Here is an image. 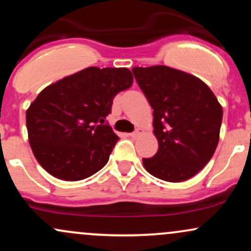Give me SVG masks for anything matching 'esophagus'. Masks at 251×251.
<instances>
[{
	"mask_svg": "<svg viewBox=\"0 0 251 251\" xmlns=\"http://www.w3.org/2000/svg\"><path fill=\"white\" fill-rule=\"evenodd\" d=\"M140 133H142V129H140V128H137V129H135L134 132H132V133H129V137L135 138V137H138V135H139Z\"/></svg>",
	"mask_w": 251,
	"mask_h": 251,
	"instance_id": "34e87169",
	"label": "esophagus"
}]
</instances>
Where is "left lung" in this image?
Returning a JSON list of instances; mask_svg holds the SVG:
<instances>
[{"mask_svg":"<svg viewBox=\"0 0 251 251\" xmlns=\"http://www.w3.org/2000/svg\"><path fill=\"white\" fill-rule=\"evenodd\" d=\"M138 85L153 108L158 151L144 168L159 179L183 181L197 175L215 153L223 108L201 79L168 66L134 67Z\"/></svg>","mask_w":251,"mask_h":251,"instance_id":"obj_1","label":"left lung"}]
</instances>
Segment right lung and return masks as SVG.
<instances>
[{
  "mask_svg": "<svg viewBox=\"0 0 251 251\" xmlns=\"http://www.w3.org/2000/svg\"><path fill=\"white\" fill-rule=\"evenodd\" d=\"M127 68L88 67L47 86L25 112L36 160L62 180H81L101 170L118 142L106 124L114 97L129 88Z\"/></svg>",
  "mask_w": 251,
  "mask_h": 251,
  "instance_id": "right-lung-1",
  "label": "right lung"
}]
</instances>
